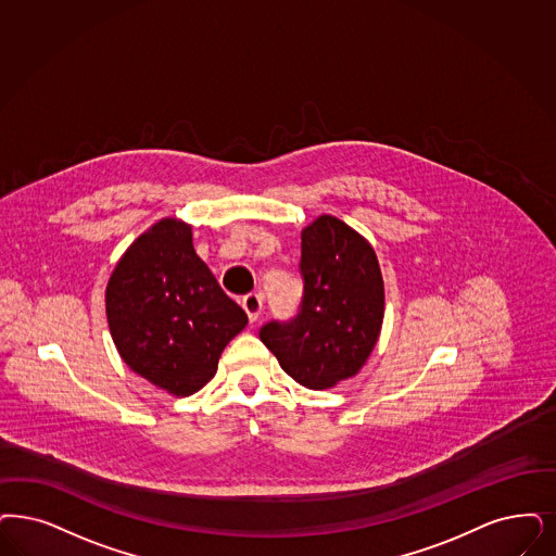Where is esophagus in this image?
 I'll list each match as a JSON object with an SVG mask.
<instances>
[{"label":"esophagus","instance_id":"1","mask_svg":"<svg viewBox=\"0 0 556 556\" xmlns=\"http://www.w3.org/2000/svg\"><path fill=\"white\" fill-rule=\"evenodd\" d=\"M243 308L248 313L249 321H257L264 311V296L260 292H249L243 296Z\"/></svg>","mask_w":556,"mask_h":556}]
</instances>
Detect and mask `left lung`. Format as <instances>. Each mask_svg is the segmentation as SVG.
<instances>
[{
  "label": "left lung",
  "mask_w": 556,
  "mask_h": 556,
  "mask_svg": "<svg viewBox=\"0 0 556 556\" xmlns=\"http://www.w3.org/2000/svg\"><path fill=\"white\" fill-rule=\"evenodd\" d=\"M305 294L299 315L260 331L280 367L308 390H329L369 361L386 313V288L369 241L336 216L301 230Z\"/></svg>",
  "instance_id": "1"
}]
</instances>
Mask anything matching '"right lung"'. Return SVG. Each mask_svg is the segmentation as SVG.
Segmentation results:
<instances>
[{
  "instance_id": "obj_1",
  "label": "right lung",
  "mask_w": 556,
  "mask_h": 556,
  "mask_svg": "<svg viewBox=\"0 0 556 556\" xmlns=\"http://www.w3.org/2000/svg\"><path fill=\"white\" fill-rule=\"evenodd\" d=\"M111 338L125 365L170 395L202 390L248 313L193 249L191 225L161 218L115 264L104 290Z\"/></svg>"
}]
</instances>
